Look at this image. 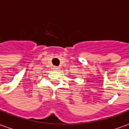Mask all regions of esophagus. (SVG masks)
<instances>
[{
	"mask_svg": "<svg viewBox=\"0 0 129 129\" xmlns=\"http://www.w3.org/2000/svg\"><path fill=\"white\" fill-rule=\"evenodd\" d=\"M53 70H58V67H53Z\"/></svg>",
	"mask_w": 129,
	"mask_h": 129,
	"instance_id": "obj_1",
	"label": "esophagus"
}]
</instances>
